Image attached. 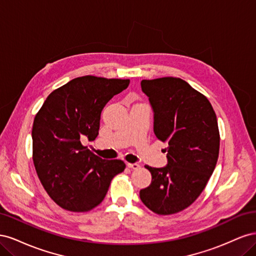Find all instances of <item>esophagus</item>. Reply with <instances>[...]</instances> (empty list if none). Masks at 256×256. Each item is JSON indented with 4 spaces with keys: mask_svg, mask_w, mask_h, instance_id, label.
<instances>
[{
    "mask_svg": "<svg viewBox=\"0 0 256 256\" xmlns=\"http://www.w3.org/2000/svg\"><path fill=\"white\" fill-rule=\"evenodd\" d=\"M127 166H128V168H132V170H138V168H140V164H128Z\"/></svg>",
    "mask_w": 256,
    "mask_h": 256,
    "instance_id": "obj_1",
    "label": "esophagus"
}]
</instances>
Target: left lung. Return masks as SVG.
<instances>
[{
  "label": "left lung",
  "mask_w": 256,
  "mask_h": 256,
  "mask_svg": "<svg viewBox=\"0 0 256 256\" xmlns=\"http://www.w3.org/2000/svg\"><path fill=\"white\" fill-rule=\"evenodd\" d=\"M154 112V132L168 144V164L145 166L152 182L140 191L143 204L158 214L189 207L202 193L219 156L220 134L209 100L173 76L141 81Z\"/></svg>",
  "instance_id": "left-lung-1"
}]
</instances>
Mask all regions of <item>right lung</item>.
Here are the masks:
<instances>
[{
	"instance_id": "add662e5",
	"label": "right lung",
	"mask_w": 256,
	"mask_h": 256,
	"mask_svg": "<svg viewBox=\"0 0 256 256\" xmlns=\"http://www.w3.org/2000/svg\"><path fill=\"white\" fill-rule=\"evenodd\" d=\"M130 80L84 76L53 90L34 118L33 161L49 196L69 212H84L102 202L112 178L126 164L92 154L82 140L98 136L100 115Z\"/></svg>"
}]
</instances>
